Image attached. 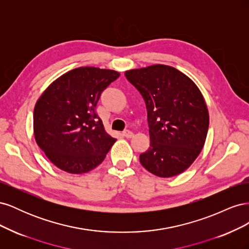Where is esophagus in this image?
Here are the masks:
<instances>
[{
  "mask_svg": "<svg viewBox=\"0 0 249 249\" xmlns=\"http://www.w3.org/2000/svg\"><path fill=\"white\" fill-rule=\"evenodd\" d=\"M133 132L129 131V130H125L123 132V136H124L125 138H132L133 137Z\"/></svg>",
  "mask_w": 249,
  "mask_h": 249,
  "instance_id": "1",
  "label": "esophagus"
}]
</instances>
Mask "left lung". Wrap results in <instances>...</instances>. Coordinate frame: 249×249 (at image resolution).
<instances>
[{"label": "left lung", "mask_w": 249, "mask_h": 249, "mask_svg": "<svg viewBox=\"0 0 249 249\" xmlns=\"http://www.w3.org/2000/svg\"><path fill=\"white\" fill-rule=\"evenodd\" d=\"M125 78L145 102L150 144L139 156L143 167L159 178L189 168L205 145L209 111L197 85L169 65L126 71Z\"/></svg>", "instance_id": "obj_1"}]
</instances>
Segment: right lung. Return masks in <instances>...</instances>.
Returning <instances> with one entry per match:
<instances>
[{"label": "right lung", "instance_id": "add662e5", "mask_svg": "<svg viewBox=\"0 0 249 249\" xmlns=\"http://www.w3.org/2000/svg\"><path fill=\"white\" fill-rule=\"evenodd\" d=\"M119 76L113 70L78 67L53 81L37 100L35 141L56 167L82 175L104 161L116 138L105 130L95 107L101 93Z\"/></svg>", "mask_w": 249, "mask_h": 249}]
</instances>
